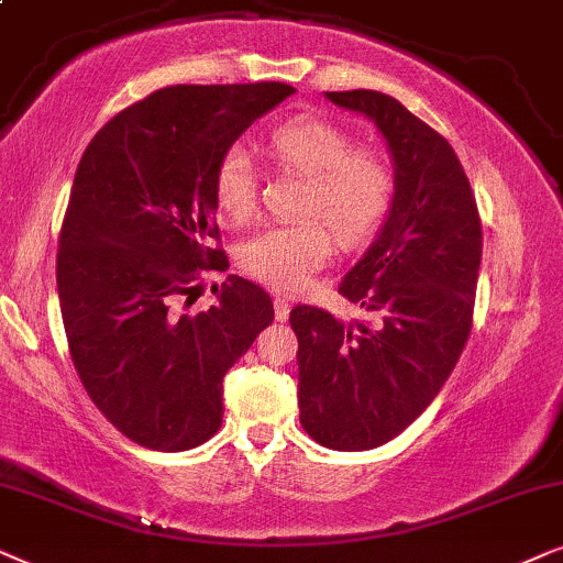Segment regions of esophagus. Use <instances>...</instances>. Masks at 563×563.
<instances>
[{
    "instance_id": "1",
    "label": "esophagus",
    "mask_w": 563,
    "mask_h": 563,
    "mask_svg": "<svg viewBox=\"0 0 563 563\" xmlns=\"http://www.w3.org/2000/svg\"><path fill=\"white\" fill-rule=\"evenodd\" d=\"M290 317V303L286 301V298L275 296V319L277 321H286Z\"/></svg>"
}]
</instances>
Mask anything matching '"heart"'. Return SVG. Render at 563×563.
<instances>
[{"mask_svg":"<svg viewBox=\"0 0 563 563\" xmlns=\"http://www.w3.org/2000/svg\"><path fill=\"white\" fill-rule=\"evenodd\" d=\"M267 152L280 167L306 177L298 200L306 219L260 229L239 250V265L269 288L296 290L334 250L327 227L344 246L365 242L378 229L391 206L394 172L378 148L352 146L350 131L324 118L277 125ZM213 195L231 221L246 223L257 213V172L244 148H229L216 164Z\"/></svg>","mask_w":563,"mask_h":563,"instance_id":"1","label":"heart"}]
</instances>
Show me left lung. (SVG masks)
Wrapping results in <instances>:
<instances>
[{"mask_svg": "<svg viewBox=\"0 0 563 563\" xmlns=\"http://www.w3.org/2000/svg\"><path fill=\"white\" fill-rule=\"evenodd\" d=\"M368 115L396 164L391 211L340 294L376 321L296 306L303 430L332 451H371L407 430L451 376L474 327L482 219L453 146L399 100L327 92Z\"/></svg>", "mask_w": 563, "mask_h": 563, "instance_id": "1", "label": "left lung"}]
</instances>
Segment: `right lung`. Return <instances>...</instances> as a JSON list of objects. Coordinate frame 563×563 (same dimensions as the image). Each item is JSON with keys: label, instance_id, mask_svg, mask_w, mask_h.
Returning a JSON list of instances; mask_svg holds the SVG:
<instances>
[{"label": "right lung", "instance_id": "1", "mask_svg": "<svg viewBox=\"0 0 563 563\" xmlns=\"http://www.w3.org/2000/svg\"><path fill=\"white\" fill-rule=\"evenodd\" d=\"M296 89L175 85L120 110L89 141L56 254L74 368L104 419L148 451H190L223 417V376L273 324V298L229 257L216 223V164Z\"/></svg>", "mask_w": 563, "mask_h": 563}]
</instances>
